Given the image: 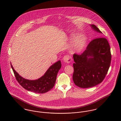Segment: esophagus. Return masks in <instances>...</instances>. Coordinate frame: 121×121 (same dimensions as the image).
Listing matches in <instances>:
<instances>
[{
  "mask_svg": "<svg viewBox=\"0 0 121 121\" xmlns=\"http://www.w3.org/2000/svg\"><path fill=\"white\" fill-rule=\"evenodd\" d=\"M71 58L70 57H69V55H65L64 56V57H63L62 60H63V61L65 63H69L71 61Z\"/></svg>",
  "mask_w": 121,
  "mask_h": 121,
  "instance_id": "34e87169",
  "label": "esophagus"
}]
</instances>
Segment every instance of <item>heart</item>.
Here are the masks:
<instances>
[{"label": "heart", "mask_w": 121, "mask_h": 121, "mask_svg": "<svg viewBox=\"0 0 121 121\" xmlns=\"http://www.w3.org/2000/svg\"><path fill=\"white\" fill-rule=\"evenodd\" d=\"M86 40V37L84 35L79 37L74 43L73 47L72 49V52L73 53L81 52L85 45Z\"/></svg>", "instance_id": "1"}]
</instances>
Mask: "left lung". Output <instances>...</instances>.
<instances>
[{
    "label": "left lung",
    "mask_w": 121,
    "mask_h": 121,
    "mask_svg": "<svg viewBox=\"0 0 121 121\" xmlns=\"http://www.w3.org/2000/svg\"><path fill=\"white\" fill-rule=\"evenodd\" d=\"M93 31L102 32L94 25H90ZM74 72L73 80L77 86L88 88L101 83L109 68L111 55L106 39L99 37L91 41L81 55H73Z\"/></svg>",
    "instance_id": "left-lung-1"
}]
</instances>
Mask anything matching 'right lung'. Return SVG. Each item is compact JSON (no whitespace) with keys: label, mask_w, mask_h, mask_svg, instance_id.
Instances as JSON below:
<instances>
[{"label":"right lung","mask_w":121,"mask_h":121,"mask_svg":"<svg viewBox=\"0 0 121 121\" xmlns=\"http://www.w3.org/2000/svg\"><path fill=\"white\" fill-rule=\"evenodd\" d=\"M11 65L17 82L21 86L27 90L40 94L46 93L53 87L57 73L61 67V62L59 60L51 65L41 77L30 80L20 76L14 70L11 63Z\"/></svg>","instance_id":"1"}]
</instances>
